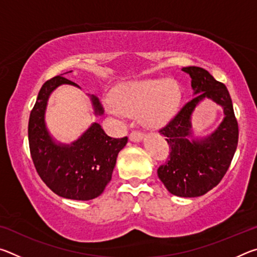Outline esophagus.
Listing matches in <instances>:
<instances>
[{
    "instance_id": "34e87169",
    "label": "esophagus",
    "mask_w": 257,
    "mask_h": 257,
    "mask_svg": "<svg viewBox=\"0 0 257 257\" xmlns=\"http://www.w3.org/2000/svg\"><path fill=\"white\" fill-rule=\"evenodd\" d=\"M143 138H144V135H143L142 133H139V132H133L129 136L130 141L134 142V143H139Z\"/></svg>"
}]
</instances>
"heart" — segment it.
<instances>
[{
  "label": "heart",
  "mask_w": 257,
  "mask_h": 257,
  "mask_svg": "<svg viewBox=\"0 0 257 257\" xmlns=\"http://www.w3.org/2000/svg\"><path fill=\"white\" fill-rule=\"evenodd\" d=\"M182 93L175 80L142 79L119 86L114 103L106 104L113 115H137L149 128H159L170 120L179 107Z\"/></svg>",
  "instance_id": "heart-1"
}]
</instances>
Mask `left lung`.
<instances>
[{
	"label": "left lung",
	"mask_w": 257,
	"mask_h": 257,
	"mask_svg": "<svg viewBox=\"0 0 257 257\" xmlns=\"http://www.w3.org/2000/svg\"><path fill=\"white\" fill-rule=\"evenodd\" d=\"M191 78L195 97L160 130L170 155L158 169L160 180L172 195L198 197L219 184L228 171L238 145V123L227 87L199 67L181 69ZM210 99L223 107L225 118L214 132L195 138L191 115L199 102Z\"/></svg>",
	"instance_id": "obj_1"
}]
</instances>
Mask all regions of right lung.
Wrapping results in <instances>:
<instances>
[{"label":"right lung","mask_w":257,"mask_h":257,"mask_svg":"<svg viewBox=\"0 0 257 257\" xmlns=\"http://www.w3.org/2000/svg\"><path fill=\"white\" fill-rule=\"evenodd\" d=\"M63 75L52 78L42 86L30 112V154L41 179L53 193L63 198L89 201L98 197L110 182L116 158L127 144L128 138L107 136L97 122H93L70 144H63L52 137L45 123L46 106L51 94L61 85L79 88L75 82L62 77ZM89 97L94 114L102 115L103 107L98 98L94 95H89Z\"/></svg>","instance_id":"1"}]
</instances>
